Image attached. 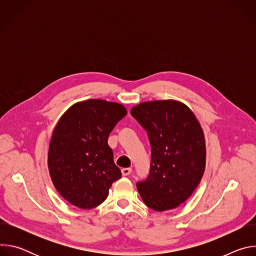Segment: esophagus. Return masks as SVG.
<instances>
[{"mask_svg": "<svg viewBox=\"0 0 256 256\" xmlns=\"http://www.w3.org/2000/svg\"><path fill=\"white\" fill-rule=\"evenodd\" d=\"M122 173L124 176H128L132 173V168H122Z\"/></svg>", "mask_w": 256, "mask_h": 256, "instance_id": "obj_1", "label": "esophagus"}]
</instances>
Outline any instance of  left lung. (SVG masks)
Returning <instances> with one entry per match:
<instances>
[{"instance_id": "8db88e82", "label": "left lung", "mask_w": 256, "mask_h": 256, "mask_svg": "<svg viewBox=\"0 0 256 256\" xmlns=\"http://www.w3.org/2000/svg\"><path fill=\"white\" fill-rule=\"evenodd\" d=\"M130 114L151 144L150 173L138 182V192L152 210L175 208L192 194L204 172L202 126L190 109L176 100L142 102Z\"/></svg>"}]
</instances>
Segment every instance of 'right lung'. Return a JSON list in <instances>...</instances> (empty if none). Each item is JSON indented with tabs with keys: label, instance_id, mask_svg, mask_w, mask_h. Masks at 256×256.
<instances>
[{
	"label": "right lung",
	"instance_id": "add662e5",
	"mask_svg": "<svg viewBox=\"0 0 256 256\" xmlns=\"http://www.w3.org/2000/svg\"><path fill=\"white\" fill-rule=\"evenodd\" d=\"M126 116L120 103L89 99L70 106L58 122L48 164L54 188L70 204L84 210L99 206L122 177L107 140Z\"/></svg>",
	"mask_w": 256,
	"mask_h": 256
}]
</instances>
